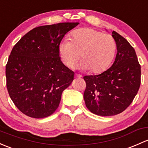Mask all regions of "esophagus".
Listing matches in <instances>:
<instances>
[{"label":"esophagus","mask_w":148,"mask_h":148,"mask_svg":"<svg viewBox=\"0 0 148 148\" xmlns=\"http://www.w3.org/2000/svg\"><path fill=\"white\" fill-rule=\"evenodd\" d=\"M74 77H75V78H81V77H82V75H80V74H76L75 75H74Z\"/></svg>","instance_id":"34e87169"}]
</instances>
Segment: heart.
Returning <instances> with one entry per match:
<instances>
[{
  "mask_svg": "<svg viewBox=\"0 0 148 148\" xmlns=\"http://www.w3.org/2000/svg\"><path fill=\"white\" fill-rule=\"evenodd\" d=\"M116 49V42L111 35L92 28H82L73 32L71 40H64L60 43L59 54L64 64L69 68L74 66L81 54L83 60L79 67L98 74L110 66Z\"/></svg>",
  "mask_w": 148,
  "mask_h": 148,
  "instance_id": "b5f03b06",
  "label": "heart"
}]
</instances>
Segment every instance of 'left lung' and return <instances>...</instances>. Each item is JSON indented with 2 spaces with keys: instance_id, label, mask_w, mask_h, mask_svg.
I'll return each instance as SVG.
<instances>
[{
  "instance_id": "left-lung-1",
  "label": "left lung",
  "mask_w": 148,
  "mask_h": 148,
  "mask_svg": "<svg viewBox=\"0 0 148 148\" xmlns=\"http://www.w3.org/2000/svg\"><path fill=\"white\" fill-rule=\"evenodd\" d=\"M117 54L112 66L98 75L84 77L86 106L98 116H111L122 113L130 105L140 86L141 67L134 48L113 31Z\"/></svg>"
}]
</instances>
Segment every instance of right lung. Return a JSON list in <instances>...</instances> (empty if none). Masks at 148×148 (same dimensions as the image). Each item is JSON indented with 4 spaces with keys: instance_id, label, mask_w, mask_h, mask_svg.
Instances as JSON below:
<instances>
[{
    "instance_id": "right-lung-1",
    "label": "right lung",
    "mask_w": 148,
    "mask_h": 148,
    "mask_svg": "<svg viewBox=\"0 0 148 148\" xmlns=\"http://www.w3.org/2000/svg\"><path fill=\"white\" fill-rule=\"evenodd\" d=\"M79 23L40 26L29 31L12 48L5 66L6 86L15 106L26 116L42 119L60 105L74 73L60 60L64 36Z\"/></svg>"
}]
</instances>
